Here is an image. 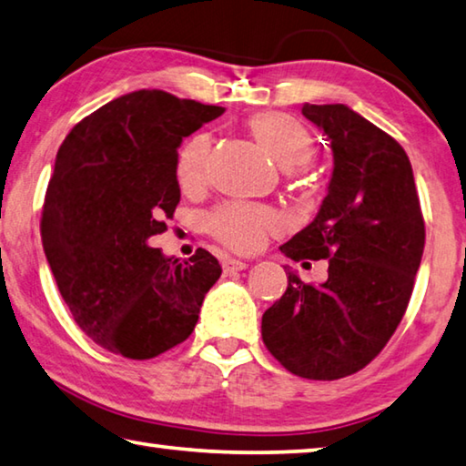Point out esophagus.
<instances>
[{
    "label": "esophagus",
    "mask_w": 466,
    "mask_h": 466,
    "mask_svg": "<svg viewBox=\"0 0 466 466\" xmlns=\"http://www.w3.org/2000/svg\"><path fill=\"white\" fill-rule=\"evenodd\" d=\"M249 264L243 262V259H235V258H227L223 259V272L225 274H233V272H239V270H246Z\"/></svg>",
    "instance_id": "1"
}]
</instances>
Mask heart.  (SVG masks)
I'll return each mask as SVG.
<instances>
[{"mask_svg":"<svg viewBox=\"0 0 466 466\" xmlns=\"http://www.w3.org/2000/svg\"><path fill=\"white\" fill-rule=\"evenodd\" d=\"M249 130L282 167H297L313 157L315 138L305 122L287 112H264L249 120ZM212 138L207 133L194 135L177 155V182L186 192H198L208 182ZM212 238L235 251H254L266 235L280 227L274 210L243 202H227L208 215Z\"/></svg>","mask_w":466,"mask_h":466,"instance_id":"obj_1","label":"heart"}]
</instances>
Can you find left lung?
Listing matches in <instances>:
<instances>
[{"mask_svg":"<svg viewBox=\"0 0 466 466\" xmlns=\"http://www.w3.org/2000/svg\"><path fill=\"white\" fill-rule=\"evenodd\" d=\"M333 174L311 225L280 246L290 259H329L319 287L289 274L262 317V339L289 372L336 380L380 354L410 305L426 225L403 147L344 104H305Z\"/></svg>","mask_w":466,"mask_h":466,"instance_id":"left-lung-1","label":"left lung"}]
</instances>
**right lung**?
Instances as JSON below:
<instances>
[{"label": "right lung", "instance_id": "add662e5", "mask_svg": "<svg viewBox=\"0 0 466 466\" xmlns=\"http://www.w3.org/2000/svg\"><path fill=\"white\" fill-rule=\"evenodd\" d=\"M220 114L138 89L79 120L59 147L40 238L73 319L114 354L149 360L182 344L220 279L207 249L179 262L153 248L179 202V143Z\"/></svg>", "mask_w": 466, "mask_h": 466}]
</instances>
